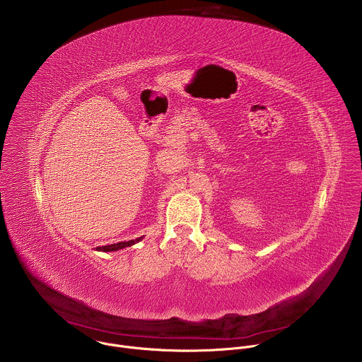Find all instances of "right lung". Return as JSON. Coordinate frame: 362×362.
Masks as SVG:
<instances>
[{
	"label": "right lung",
	"mask_w": 362,
	"mask_h": 362,
	"mask_svg": "<svg viewBox=\"0 0 362 362\" xmlns=\"http://www.w3.org/2000/svg\"><path fill=\"white\" fill-rule=\"evenodd\" d=\"M144 237H139L136 240H129V241H124V243H118V244H111V245H104V247H98L96 251H103V252H112V251H118V250H122V248H127V247H131L139 241H142Z\"/></svg>",
	"instance_id": "right-lung-1"
}]
</instances>
